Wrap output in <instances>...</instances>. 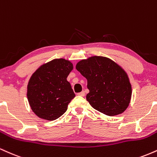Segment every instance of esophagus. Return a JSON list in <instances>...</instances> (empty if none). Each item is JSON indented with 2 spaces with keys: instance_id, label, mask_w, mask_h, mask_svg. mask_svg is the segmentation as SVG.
Segmentation results:
<instances>
[{
  "instance_id": "1",
  "label": "esophagus",
  "mask_w": 157,
  "mask_h": 157,
  "mask_svg": "<svg viewBox=\"0 0 157 157\" xmlns=\"http://www.w3.org/2000/svg\"><path fill=\"white\" fill-rule=\"evenodd\" d=\"M77 95H78V96L84 97V96H85V91H81V92H80V93H78V94H77Z\"/></svg>"
}]
</instances>
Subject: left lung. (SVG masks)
Instances as JSON below:
<instances>
[{
	"instance_id": "obj_1",
	"label": "left lung",
	"mask_w": 157,
	"mask_h": 157,
	"mask_svg": "<svg viewBox=\"0 0 157 157\" xmlns=\"http://www.w3.org/2000/svg\"><path fill=\"white\" fill-rule=\"evenodd\" d=\"M76 68L87 80L86 100L94 109L107 116H116L130 103L132 89L128 76L111 59L93 56L79 61Z\"/></svg>"
}]
</instances>
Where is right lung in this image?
Listing matches in <instances>:
<instances>
[{
	"instance_id": "obj_1",
	"label": "right lung",
	"mask_w": 157,
	"mask_h": 157,
	"mask_svg": "<svg viewBox=\"0 0 157 157\" xmlns=\"http://www.w3.org/2000/svg\"><path fill=\"white\" fill-rule=\"evenodd\" d=\"M73 64L63 58L43 64L30 77L27 98L34 113L44 120H55L66 112L75 97L67 77Z\"/></svg>"
}]
</instances>
